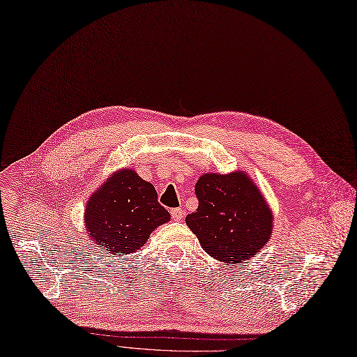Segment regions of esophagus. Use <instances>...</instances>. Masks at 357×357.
Returning <instances> with one entry per match:
<instances>
[{
	"label": "esophagus",
	"mask_w": 357,
	"mask_h": 357,
	"mask_svg": "<svg viewBox=\"0 0 357 357\" xmlns=\"http://www.w3.org/2000/svg\"><path fill=\"white\" fill-rule=\"evenodd\" d=\"M170 215H172V219H174V220H182L183 215H185V212H183V208L178 207V208H172L170 210Z\"/></svg>",
	"instance_id": "1"
}]
</instances>
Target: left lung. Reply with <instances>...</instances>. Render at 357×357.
I'll return each mask as SVG.
<instances>
[{"label":"left lung","mask_w":357,"mask_h":357,"mask_svg":"<svg viewBox=\"0 0 357 357\" xmlns=\"http://www.w3.org/2000/svg\"><path fill=\"white\" fill-rule=\"evenodd\" d=\"M195 195L199 208L185 222L212 257L229 265L244 261L271 238L272 212L244 172L206 174Z\"/></svg>","instance_id":"1"}]
</instances>
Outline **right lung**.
<instances>
[{"label":"right lung","instance_id":"obj_1","mask_svg":"<svg viewBox=\"0 0 357 357\" xmlns=\"http://www.w3.org/2000/svg\"><path fill=\"white\" fill-rule=\"evenodd\" d=\"M169 219L155 188L130 169L112 175L92 194L85 208L89 236L105 248V255L125 256L141 248L150 234Z\"/></svg>","mask_w":357,"mask_h":357}]
</instances>
